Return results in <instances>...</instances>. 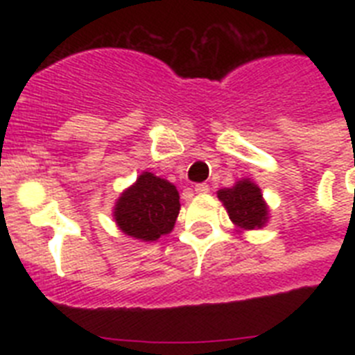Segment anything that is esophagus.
I'll return each mask as SVG.
<instances>
[{
  "instance_id": "obj_1",
  "label": "esophagus",
  "mask_w": 355,
  "mask_h": 355,
  "mask_svg": "<svg viewBox=\"0 0 355 355\" xmlns=\"http://www.w3.org/2000/svg\"><path fill=\"white\" fill-rule=\"evenodd\" d=\"M193 190H196V193H199V196H205V193L209 192V187L206 183H199V184H196V188H193Z\"/></svg>"
}]
</instances>
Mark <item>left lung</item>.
I'll list each match as a JSON object with an SVG mask.
<instances>
[{
    "mask_svg": "<svg viewBox=\"0 0 355 355\" xmlns=\"http://www.w3.org/2000/svg\"><path fill=\"white\" fill-rule=\"evenodd\" d=\"M216 197L240 233L265 227L270 218V209L263 199L261 188L249 178L236 181L231 188H222L216 192Z\"/></svg>",
    "mask_w": 355,
    "mask_h": 355,
    "instance_id": "8db88e82",
    "label": "left lung"
}]
</instances>
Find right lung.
<instances>
[{
    "label": "right lung",
    "mask_w": 355,
    "mask_h": 355,
    "mask_svg": "<svg viewBox=\"0 0 355 355\" xmlns=\"http://www.w3.org/2000/svg\"><path fill=\"white\" fill-rule=\"evenodd\" d=\"M180 208V192L171 181L153 172H142L119 196L114 206V220L126 236L156 241L174 229Z\"/></svg>",
    "instance_id": "right-lung-1"
}]
</instances>
